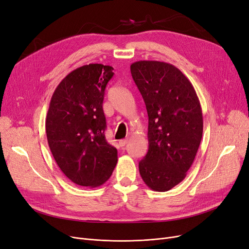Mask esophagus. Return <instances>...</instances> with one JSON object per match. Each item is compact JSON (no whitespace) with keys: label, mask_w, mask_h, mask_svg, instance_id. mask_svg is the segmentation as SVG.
<instances>
[{"label":"esophagus","mask_w":249,"mask_h":249,"mask_svg":"<svg viewBox=\"0 0 249 249\" xmlns=\"http://www.w3.org/2000/svg\"><path fill=\"white\" fill-rule=\"evenodd\" d=\"M127 142H128V139H121V140L119 141V145H120L121 147H124V146L127 144Z\"/></svg>","instance_id":"34e87169"}]
</instances>
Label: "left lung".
<instances>
[{
    "mask_svg": "<svg viewBox=\"0 0 249 249\" xmlns=\"http://www.w3.org/2000/svg\"><path fill=\"white\" fill-rule=\"evenodd\" d=\"M148 114V151L139 161L146 186L166 192L187 176L203 135V114L188 77L171 63L139 60L130 65Z\"/></svg>",
    "mask_w": 249,
    "mask_h": 249,
    "instance_id": "obj_1",
    "label": "left lung"
}]
</instances>
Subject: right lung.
Here are the masks:
<instances>
[{"label": "right lung", "instance_id": "obj_1", "mask_svg": "<svg viewBox=\"0 0 249 249\" xmlns=\"http://www.w3.org/2000/svg\"><path fill=\"white\" fill-rule=\"evenodd\" d=\"M113 70L101 63L77 68L59 83L50 100L48 145L60 171L78 186H102L118 160L117 149L104 134L103 101Z\"/></svg>", "mask_w": 249, "mask_h": 249}]
</instances>
